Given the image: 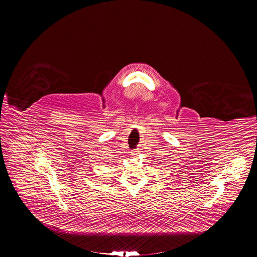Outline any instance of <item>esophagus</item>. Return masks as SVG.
<instances>
[{"mask_svg": "<svg viewBox=\"0 0 257 257\" xmlns=\"http://www.w3.org/2000/svg\"><path fill=\"white\" fill-rule=\"evenodd\" d=\"M139 153H140V151H139V150H134V151H132V152H131V154H132V155H139Z\"/></svg>", "mask_w": 257, "mask_h": 257, "instance_id": "esophagus-1", "label": "esophagus"}]
</instances>
